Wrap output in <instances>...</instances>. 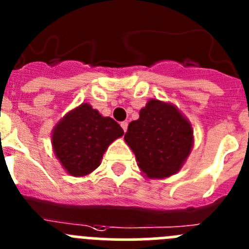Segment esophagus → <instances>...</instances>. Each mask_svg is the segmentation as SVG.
<instances>
[{
    "label": "esophagus",
    "mask_w": 249,
    "mask_h": 249,
    "mask_svg": "<svg viewBox=\"0 0 249 249\" xmlns=\"http://www.w3.org/2000/svg\"><path fill=\"white\" fill-rule=\"evenodd\" d=\"M120 126L123 127V130H124V132H126V130H127V123H126V122L120 123Z\"/></svg>",
    "instance_id": "1"
}]
</instances>
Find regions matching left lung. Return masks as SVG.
I'll use <instances>...</instances> for the list:
<instances>
[{
  "label": "left lung",
  "instance_id": "8db88e82",
  "mask_svg": "<svg viewBox=\"0 0 249 249\" xmlns=\"http://www.w3.org/2000/svg\"><path fill=\"white\" fill-rule=\"evenodd\" d=\"M143 177L163 179L178 173L194 145L189 120L173 103L150 99L124 136Z\"/></svg>",
  "mask_w": 249,
  "mask_h": 249
}]
</instances>
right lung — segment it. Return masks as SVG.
<instances>
[{
	"instance_id": "right-lung-1",
	"label": "right lung",
	"mask_w": 249,
	"mask_h": 249,
	"mask_svg": "<svg viewBox=\"0 0 249 249\" xmlns=\"http://www.w3.org/2000/svg\"><path fill=\"white\" fill-rule=\"evenodd\" d=\"M124 130L88 103L65 114L51 131V145L62 168L72 177H85L101 164L104 152Z\"/></svg>"
}]
</instances>
